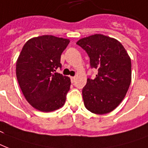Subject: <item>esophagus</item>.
<instances>
[{"label":"esophagus","instance_id":"esophagus-1","mask_svg":"<svg viewBox=\"0 0 148 148\" xmlns=\"http://www.w3.org/2000/svg\"><path fill=\"white\" fill-rule=\"evenodd\" d=\"M75 76H72V77H71V82H74V81H75Z\"/></svg>","mask_w":148,"mask_h":148}]
</instances>
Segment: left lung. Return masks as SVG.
Here are the masks:
<instances>
[{"label":"left lung","instance_id":"1","mask_svg":"<svg viewBox=\"0 0 148 148\" xmlns=\"http://www.w3.org/2000/svg\"><path fill=\"white\" fill-rule=\"evenodd\" d=\"M76 44L87 52L91 68L98 71L94 79H87L82 89L85 106L96 114L110 113L119 106L130 86V56L119 41L101 34L81 38Z\"/></svg>","mask_w":148,"mask_h":148}]
</instances>
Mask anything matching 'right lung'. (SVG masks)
Segmentation results:
<instances>
[{"label": "right lung", "mask_w": 148, "mask_h": 148, "mask_svg": "<svg viewBox=\"0 0 148 148\" xmlns=\"http://www.w3.org/2000/svg\"><path fill=\"white\" fill-rule=\"evenodd\" d=\"M69 40L53 35L32 38L23 46L16 62V76L24 97L42 112H51L65 104L70 78L55 73L61 68V55Z\"/></svg>", "instance_id": "right-lung-1"}]
</instances>
